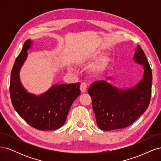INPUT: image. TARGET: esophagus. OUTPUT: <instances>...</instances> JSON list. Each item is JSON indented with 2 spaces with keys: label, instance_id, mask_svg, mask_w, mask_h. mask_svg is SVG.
I'll return each instance as SVG.
<instances>
[{
  "label": "esophagus",
  "instance_id": "obj_1",
  "mask_svg": "<svg viewBox=\"0 0 161 161\" xmlns=\"http://www.w3.org/2000/svg\"><path fill=\"white\" fill-rule=\"evenodd\" d=\"M80 89L82 92H85L86 91V84L85 83V82H81L80 86Z\"/></svg>",
  "mask_w": 161,
  "mask_h": 161
}]
</instances>
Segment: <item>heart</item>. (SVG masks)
I'll list each match as a JSON object with an SVG mask.
<instances>
[{
    "instance_id": "b5f03b06",
    "label": "heart",
    "mask_w": 161,
    "mask_h": 161,
    "mask_svg": "<svg viewBox=\"0 0 161 161\" xmlns=\"http://www.w3.org/2000/svg\"><path fill=\"white\" fill-rule=\"evenodd\" d=\"M102 52L101 50H93L86 53V55L82 56L79 59V63L81 64H85L90 61L94 60L96 58H98L102 54ZM111 61V58L108 55L101 56L99 60H97L96 64L95 66V69L97 71H102L108 66L109 63Z\"/></svg>"
}]
</instances>
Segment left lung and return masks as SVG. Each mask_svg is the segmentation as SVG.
Segmentation results:
<instances>
[{
	"instance_id": "8db88e82",
	"label": "left lung",
	"mask_w": 161,
	"mask_h": 161,
	"mask_svg": "<svg viewBox=\"0 0 161 161\" xmlns=\"http://www.w3.org/2000/svg\"><path fill=\"white\" fill-rule=\"evenodd\" d=\"M134 60L144 69L142 80L132 88L119 89L105 80L92 82L88 92L97 124L109 131L128 127L147 109L151 97L152 70L142 47L138 45Z\"/></svg>"
}]
</instances>
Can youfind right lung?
Wrapping results in <instances>:
<instances>
[{"instance_id": "add662e5", "label": "right lung", "mask_w": 161, "mask_h": 161, "mask_svg": "<svg viewBox=\"0 0 161 161\" xmlns=\"http://www.w3.org/2000/svg\"><path fill=\"white\" fill-rule=\"evenodd\" d=\"M31 43L30 40L24 43L14 63L9 88L11 103L18 114L31 127L55 130L65 123L72 103L80 94V83L55 85L39 96L27 92L21 83L19 74Z\"/></svg>"}]
</instances>
